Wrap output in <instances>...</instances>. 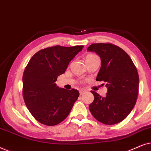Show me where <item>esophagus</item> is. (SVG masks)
Wrapping results in <instances>:
<instances>
[{
  "instance_id": "34e87169",
  "label": "esophagus",
  "mask_w": 151,
  "mask_h": 151,
  "mask_svg": "<svg viewBox=\"0 0 151 151\" xmlns=\"http://www.w3.org/2000/svg\"><path fill=\"white\" fill-rule=\"evenodd\" d=\"M85 92H86L85 91H84V90H80V96H82V95H83Z\"/></svg>"
}]
</instances>
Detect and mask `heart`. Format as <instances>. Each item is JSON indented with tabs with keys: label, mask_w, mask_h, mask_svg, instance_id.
<instances>
[{
	"label": "heart",
	"mask_w": 151,
	"mask_h": 151,
	"mask_svg": "<svg viewBox=\"0 0 151 151\" xmlns=\"http://www.w3.org/2000/svg\"><path fill=\"white\" fill-rule=\"evenodd\" d=\"M97 56L95 54H93V53H88V54H87L86 55V58H85V60H86L88 59H90V58H94Z\"/></svg>",
	"instance_id": "b5f03b06"
}]
</instances>
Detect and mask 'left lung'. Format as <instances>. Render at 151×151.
<instances>
[{"label": "left lung", "mask_w": 151, "mask_h": 151, "mask_svg": "<svg viewBox=\"0 0 151 151\" xmlns=\"http://www.w3.org/2000/svg\"><path fill=\"white\" fill-rule=\"evenodd\" d=\"M100 55L102 65L97 81L106 83L102 97L91 91L94 100L89 105L93 116L101 123L115 124L127 117L135 106L139 91L137 68L129 55L111 43H94L87 49Z\"/></svg>", "instance_id": "1"}]
</instances>
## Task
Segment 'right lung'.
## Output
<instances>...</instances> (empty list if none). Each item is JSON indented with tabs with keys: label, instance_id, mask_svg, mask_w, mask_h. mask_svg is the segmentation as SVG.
<instances>
[{
	"label": "right lung",
	"instance_id": "1",
	"mask_svg": "<svg viewBox=\"0 0 151 151\" xmlns=\"http://www.w3.org/2000/svg\"><path fill=\"white\" fill-rule=\"evenodd\" d=\"M83 45H60L41 49L33 55L22 76V96L33 117L42 124L55 126L72 109L79 91L59 88L55 82Z\"/></svg>",
	"mask_w": 151,
	"mask_h": 151
}]
</instances>
